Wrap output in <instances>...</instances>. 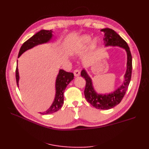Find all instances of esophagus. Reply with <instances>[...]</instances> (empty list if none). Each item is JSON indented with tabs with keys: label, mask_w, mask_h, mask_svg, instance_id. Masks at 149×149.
<instances>
[{
	"label": "esophagus",
	"mask_w": 149,
	"mask_h": 149,
	"mask_svg": "<svg viewBox=\"0 0 149 149\" xmlns=\"http://www.w3.org/2000/svg\"><path fill=\"white\" fill-rule=\"evenodd\" d=\"M73 73L76 77H77V76H79L80 75V71L78 70H75L73 72Z\"/></svg>",
	"instance_id": "1"
}]
</instances>
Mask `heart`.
Returning a JSON list of instances; mask_svg holds the SVG:
<instances>
[{"instance_id": "b5f03b06", "label": "heart", "mask_w": 149, "mask_h": 149, "mask_svg": "<svg viewBox=\"0 0 149 149\" xmlns=\"http://www.w3.org/2000/svg\"><path fill=\"white\" fill-rule=\"evenodd\" d=\"M91 40V37L88 35H83L74 40L70 44V49L72 52H77L82 50L88 45ZM99 44L97 38H95L91 40L89 45V48L91 49H95Z\"/></svg>"}]
</instances>
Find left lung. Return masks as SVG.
Listing matches in <instances>:
<instances>
[{
  "instance_id": "8db88e82",
  "label": "left lung",
  "mask_w": 149,
  "mask_h": 149,
  "mask_svg": "<svg viewBox=\"0 0 149 149\" xmlns=\"http://www.w3.org/2000/svg\"><path fill=\"white\" fill-rule=\"evenodd\" d=\"M104 33V44L105 47H119L124 48L127 53V68L124 74V80L120 87L109 93L100 94L94 89L91 78L86 70L83 69L81 75L86 80L84 96L88 102L96 109L107 110L120 103L128 88L132 74V55L127 43L116 31L109 28L101 30Z\"/></svg>"
}]
</instances>
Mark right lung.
<instances>
[{
	"label": "right lung",
	"instance_id": "add662e5",
	"mask_svg": "<svg viewBox=\"0 0 149 149\" xmlns=\"http://www.w3.org/2000/svg\"><path fill=\"white\" fill-rule=\"evenodd\" d=\"M53 31L52 30H42L37 32L32 37L30 38L28 40L24 43L22 45L19 53V58L25 52L29 49L33 48L38 45L44 44L49 42L52 40L53 37ZM18 63V60H17ZM16 81L17 86L19 87V69H18V65H17V68L15 71ZM74 79V74L73 73L66 72L63 70L60 69L59 70L55 81V96L54 101L51 106L49 107L46 111L43 112H40L42 114H52L59 110L64 102V96L63 93L66 86L68 84Z\"/></svg>",
	"mask_w": 149,
	"mask_h": 149
}]
</instances>
